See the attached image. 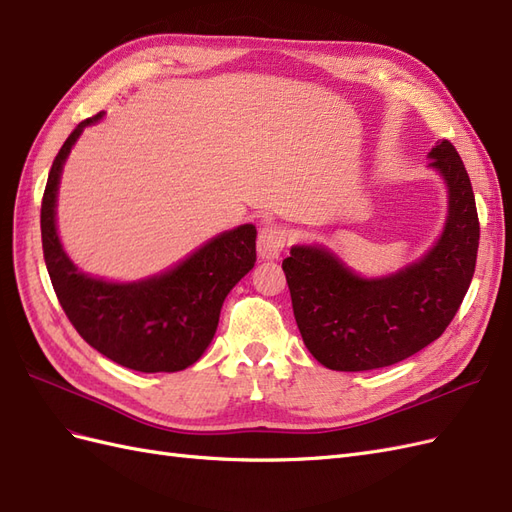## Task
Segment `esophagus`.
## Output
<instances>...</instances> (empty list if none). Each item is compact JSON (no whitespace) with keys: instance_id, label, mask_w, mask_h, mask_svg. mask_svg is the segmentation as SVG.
Masks as SVG:
<instances>
[{"instance_id":"1","label":"esophagus","mask_w":512,"mask_h":512,"mask_svg":"<svg viewBox=\"0 0 512 512\" xmlns=\"http://www.w3.org/2000/svg\"><path fill=\"white\" fill-rule=\"evenodd\" d=\"M286 243H288V232L284 226H277V224L265 226L258 232V256L265 260L280 258Z\"/></svg>"}]
</instances>
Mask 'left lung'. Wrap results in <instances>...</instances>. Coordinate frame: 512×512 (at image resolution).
<instances>
[{
  "mask_svg": "<svg viewBox=\"0 0 512 512\" xmlns=\"http://www.w3.org/2000/svg\"><path fill=\"white\" fill-rule=\"evenodd\" d=\"M429 158L448 188V215L421 260L376 280L356 275L322 245H294L282 262L294 320L324 367L367 371L404 361L436 342L466 297L480 237L472 183L448 141Z\"/></svg>",
  "mask_w": 512,
  "mask_h": 512,
  "instance_id": "1",
  "label": "left lung"
}]
</instances>
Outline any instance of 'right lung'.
<instances>
[{
  "instance_id": "1",
  "label": "right lung",
  "mask_w": 512,
  "mask_h": 512,
  "mask_svg": "<svg viewBox=\"0 0 512 512\" xmlns=\"http://www.w3.org/2000/svg\"><path fill=\"white\" fill-rule=\"evenodd\" d=\"M102 115L81 121L53 160L40 209L46 269L68 320L91 348L145 374L181 371L203 356L226 294L254 267L256 226L226 230L177 267L141 282H106L76 269L57 237V188L76 138Z\"/></svg>"
}]
</instances>
